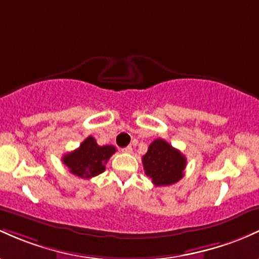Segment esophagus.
I'll return each mask as SVG.
<instances>
[{
	"label": "esophagus",
	"instance_id": "esophagus-1",
	"mask_svg": "<svg viewBox=\"0 0 259 259\" xmlns=\"http://www.w3.org/2000/svg\"><path fill=\"white\" fill-rule=\"evenodd\" d=\"M122 152L126 153V154H131L133 152V149H132V147H131V145H128V147H126V148H122Z\"/></svg>",
	"mask_w": 259,
	"mask_h": 259
}]
</instances>
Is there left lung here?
Returning <instances> with one entry per match:
<instances>
[{
	"mask_svg": "<svg viewBox=\"0 0 259 259\" xmlns=\"http://www.w3.org/2000/svg\"><path fill=\"white\" fill-rule=\"evenodd\" d=\"M145 175L155 186L176 184L184 177L186 158L164 139H155L142 158Z\"/></svg>",
	"mask_w": 259,
	"mask_h": 259,
	"instance_id": "obj_1",
	"label": "left lung"
}]
</instances>
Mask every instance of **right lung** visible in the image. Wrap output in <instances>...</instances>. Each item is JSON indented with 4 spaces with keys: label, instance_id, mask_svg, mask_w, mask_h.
<instances>
[{
    "label": "right lung",
    "instance_id": "add662e5",
    "mask_svg": "<svg viewBox=\"0 0 259 259\" xmlns=\"http://www.w3.org/2000/svg\"><path fill=\"white\" fill-rule=\"evenodd\" d=\"M115 152L114 145L100 147L97 141L89 136L78 149L65 154L62 161L73 175L82 179H92L105 171V164Z\"/></svg>",
    "mask_w": 259,
    "mask_h": 259
}]
</instances>
